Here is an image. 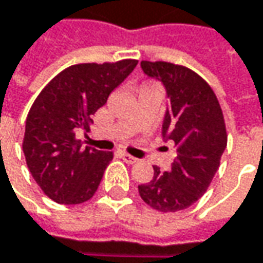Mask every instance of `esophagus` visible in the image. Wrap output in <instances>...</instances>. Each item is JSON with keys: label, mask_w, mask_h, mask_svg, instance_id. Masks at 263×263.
Masks as SVG:
<instances>
[{"label": "esophagus", "mask_w": 263, "mask_h": 263, "mask_svg": "<svg viewBox=\"0 0 263 263\" xmlns=\"http://www.w3.org/2000/svg\"><path fill=\"white\" fill-rule=\"evenodd\" d=\"M120 156H122V159H123L126 164H135V162L138 161L135 156L129 155V154H126V152H122V154H120Z\"/></svg>", "instance_id": "obj_1"}]
</instances>
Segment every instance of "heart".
Instances as JSON below:
<instances>
[{
    "label": "heart",
    "mask_w": 263,
    "mask_h": 263,
    "mask_svg": "<svg viewBox=\"0 0 263 263\" xmlns=\"http://www.w3.org/2000/svg\"><path fill=\"white\" fill-rule=\"evenodd\" d=\"M143 85H151V84H143Z\"/></svg>",
    "instance_id": "heart-1"
}]
</instances>
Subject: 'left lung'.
<instances>
[{"mask_svg": "<svg viewBox=\"0 0 263 263\" xmlns=\"http://www.w3.org/2000/svg\"><path fill=\"white\" fill-rule=\"evenodd\" d=\"M146 75L165 85L170 108L162 135L175 143L178 156L170 172L154 167V179L138 185L140 197L159 212H178L196 203L209 188L227 146L220 102L199 73L167 61H141Z\"/></svg>", "mask_w": 263, "mask_h": 263, "instance_id": "8db88e82", "label": "left lung"}]
</instances>
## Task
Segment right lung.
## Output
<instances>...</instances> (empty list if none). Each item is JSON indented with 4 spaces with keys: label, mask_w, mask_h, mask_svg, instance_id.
<instances>
[{
    "label": "right lung",
    "mask_w": 263,
    "mask_h": 263,
    "mask_svg": "<svg viewBox=\"0 0 263 263\" xmlns=\"http://www.w3.org/2000/svg\"><path fill=\"white\" fill-rule=\"evenodd\" d=\"M137 63L73 64L39 93L27 116L22 149L30 173L51 200L80 204L96 193L112 152L84 147L75 132L90 131L91 116Z\"/></svg>",
    "instance_id": "1"
}]
</instances>
